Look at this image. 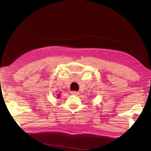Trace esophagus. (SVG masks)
<instances>
[{"mask_svg": "<svg viewBox=\"0 0 151 151\" xmlns=\"http://www.w3.org/2000/svg\"><path fill=\"white\" fill-rule=\"evenodd\" d=\"M70 93H71L72 95H79V93L78 91H71Z\"/></svg>", "mask_w": 151, "mask_h": 151, "instance_id": "1", "label": "esophagus"}]
</instances>
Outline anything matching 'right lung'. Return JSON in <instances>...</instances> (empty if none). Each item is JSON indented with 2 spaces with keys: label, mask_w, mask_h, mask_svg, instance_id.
<instances>
[{
  "label": "right lung",
  "mask_w": 151,
  "mask_h": 151,
  "mask_svg": "<svg viewBox=\"0 0 151 151\" xmlns=\"http://www.w3.org/2000/svg\"><path fill=\"white\" fill-rule=\"evenodd\" d=\"M58 98H59V97H60V95H58Z\"/></svg>",
  "instance_id": "add662e5"
}]
</instances>
